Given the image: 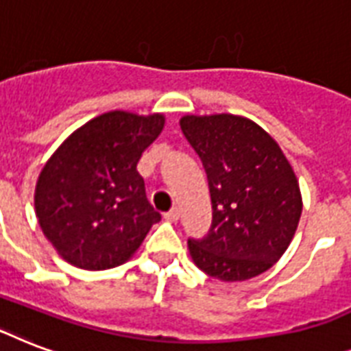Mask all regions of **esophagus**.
<instances>
[{
	"mask_svg": "<svg viewBox=\"0 0 351 351\" xmlns=\"http://www.w3.org/2000/svg\"><path fill=\"white\" fill-rule=\"evenodd\" d=\"M165 219L169 220V222H176V220L180 219V209L173 208L171 211H167V213H165Z\"/></svg>",
	"mask_w": 351,
	"mask_h": 351,
	"instance_id": "34e87169",
	"label": "esophagus"
}]
</instances>
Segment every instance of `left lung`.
<instances>
[{
  "label": "left lung",
  "instance_id": "left-lung-1",
  "mask_svg": "<svg viewBox=\"0 0 351 351\" xmlns=\"http://www.w3.org/2000/svg\"><path fill=\"white\" fill-rule=\"evenodd\" d=\"M180 127L208 175L213 224L189 240V255L209 277L247 280L288 250L300 213L299 180L278 143L250 118L186 114Z\"/></svg>",
  "mask_w": 351,
  "mask_h": 351
}]
</instances>
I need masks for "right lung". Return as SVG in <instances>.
I'll list each match as a JSON object with an SVG mask.
<instances>
[{"instance_id":"right-lung-1","label":"right lung","mask_w":351,"mask_h":351,"mask_svg":"<svg viewBox=\"0 0 351 351\" xmlns=\"http://www.w3.org/2000/svg\"><path fill=\"white\" fill-rule=\"evenodd\" d=\"M165 117L109 111L78 127L43 165L36 219L63 261L100 271L131 258L162 217L136 165Z\"/></svg>"}]
</instances>
